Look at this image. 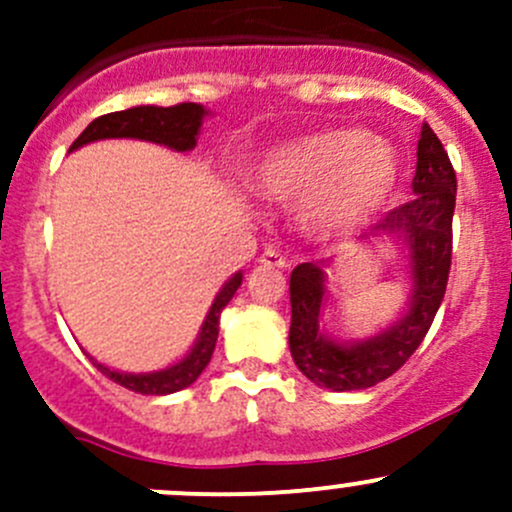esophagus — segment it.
<instances>
[{
    "instance_id": "esophagus-1",
    "label": "esophagus",
    "mask_w": 512,
    "mask_h": 512,
    "mask_svg": "<svg viewBox=\"0 0 512 512\" xmlns=\"http://www.w3.org/2000/svg\"><path fill=\"white\" fill-rule=\"evenodd\" d=\"M257 262H260L262 267H277V270L287 267V260H285V257H282V252H277V250H265Z\"/></svg>"
}]
</instances>
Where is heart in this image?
Segmentation results:
<instances>
[{"instance_id":"obj_1","label":"heart","mask_w":512,"mask_h":512,"mask_svg":"<svg viewBox=\"0 0 512 512\" xmlns=\"http://www.w3.org/2000/svg\"><path fill=\"white\" fill-rule=\"evenodd\" d=\"M399 153L361 128H327L275 148L255 168V188L282 203L302 200V220L319 235L352 230L399 183Z\"/></svg>"}]
</instances>
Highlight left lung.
Returning <instances> with one entry per match:
<instances>
[{"label":"left lung","mask_w":512,"mask_h":512,"mask_svg":"<svg viewBox=\"0 0 512 512\" xmlns=\"http://www.w3.org/2000/svg\"><path fill=\"white\" fill-rule=\"evenodd\" d=\"M416 158L414 198L371 227V235L401 237L409 247L411 299L399 322L366 342H332L319 329V312L327 302L324 262H302L292 270L289 352L312 384L332 391L369 389L396 374L431 329L451 272L456 170L428 123L421 128Z\"/></svg>","instance_id":"1"}]
</instances>
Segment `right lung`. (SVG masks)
<instances>
[{
	"mask_svg": "<svg viewBox=\"0 0 512 512\" xmlns=\"http://www.w3.org/2000/svg\"><path fill=\"white\" fill-rule=\"evenodd\" d=\"M205 116H208V111L200 103H178V106L168 108L136 106L128 108V111L106 113V116H98L86 126V131L71 143L69 151L86 146V143L103 141V138H138V141L160 143V146H168L173 151H193L195 143H198L200 123H203ZM240 285L242 272H237V275H232L225 282V287L220 289L213 307H210L208 317H205L198 342H195L190 354L185 359H180L178 364L168 366L163 371H153V374H121V371H111L108 366L98 364L96 359L91 361H94V366L103 376H108L116 384L126 386V389L136 391V394L163 396L185 389L208 366L215 342H218L220 312L227 307V302H230L232 294L237 292Z\"/></svg>",
	"mask_w": 512,
	"mask_h": 512,
	"instance_id": "add662e5",
	"label": "right lung"
}]
</instances>
